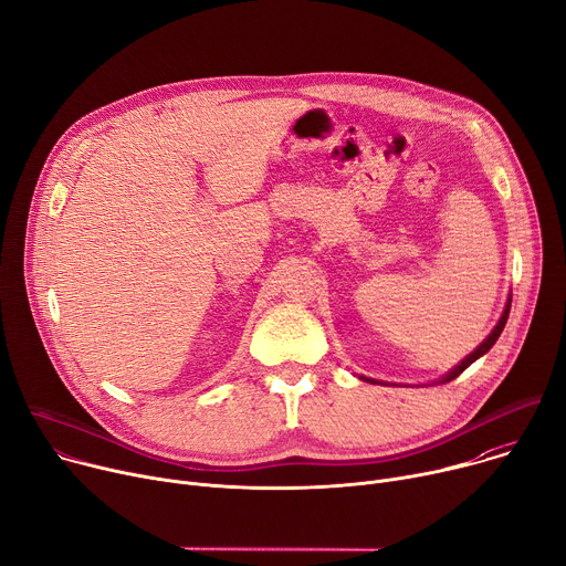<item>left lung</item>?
I'll list each match as a JSON object with an SVG mask.
<instances>
[{"label":"left lung","instance_id":"8db88e82","mask_svg":"<svg viewBox=\"0 0 566 566\" xmlns=\"http://www.w3.org/2000/svg\"><path fill=\"white\" fill-rule=\"evenodd\" d=\"M507 315H510V298H507V306H505V311H503V317L499 319V324H496V328L490 333V337H488V339H485L481 346H478V349H475V352H473L469 358H464V360H462V363H460V365H458V367H455V369H453L449 376H444V378H442V382H449V380L458 378V376H460V374H462V371H464V369H467L471 363H475L478 358L485 356V354L492 349L494 342L499 339V335H501V331H503V326H505V322H507Z\"/></svg>","mask_w":566,"mask_h":566}]
</instances>
